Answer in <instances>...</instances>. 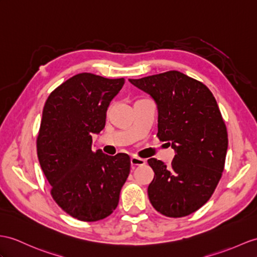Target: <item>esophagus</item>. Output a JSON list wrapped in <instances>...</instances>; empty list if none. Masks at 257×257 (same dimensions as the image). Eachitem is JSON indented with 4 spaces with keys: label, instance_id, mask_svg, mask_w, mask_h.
Listing matches in <instances>:
<instances>
[{
    "label": "esophagus",
    "instance_id": "esophagus-1",
    "mask_svg": "<svg viewBox=\"0 0 257 257\" xmlns=\"http://www.w3.org/2000/svg\"><path fill=\"white\" fill-rule=\"evenodd\" d=\"M146 164V160L140 158V157H136V156H133L132 158H131V165L132 167H136V166H143Z\"/></svg>",
    "mask_w": 257,
    "mask_h": 257
}]
</instances>
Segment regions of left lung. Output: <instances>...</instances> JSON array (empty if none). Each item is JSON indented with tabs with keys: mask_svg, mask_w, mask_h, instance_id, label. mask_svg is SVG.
<instances>
[{
	"mask_svg": "<svg viewBox=\"0 0 257 257\" xmlns=\"http://www.w3.org/2000/svg\"><path fill=\"white\" fill-rule=\"evenodd\" d=\"M128 80L154 98L158 139L176 152L169 166L148 159L155 172L149 201L167 217L191 215L211 197L226 161L228 133L216 99L202 81L179 71Z\"/></svg>",
	"mask_w": 257,
	"mask_h": 257,
	"instance_id": "left-lung-1",
	"label": "left lung"
}]
</instances>
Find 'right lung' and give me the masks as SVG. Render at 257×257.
Returning a JSON list of instances; mask_svg holds the SVG:
<instances>
[{
    "label": "right lung",
    "instance_id": "1",
    "mask_svg": "<svg viewBox=\"0 0 257 257\" xmlns=\"http://www.w3.org/2000/svg\"><path fill=\"white\" fill-rule=\"evenodd\" d=\"M124 81L80 73L56 87L43 107L37 137L40 166L55 203L81 221L110 216L130 174L128 155L91 148L92 134L103 130L109 104Z\"/></svg>",
    "mask_w": 257,
    "mask_h": 257
}]
</instances>
